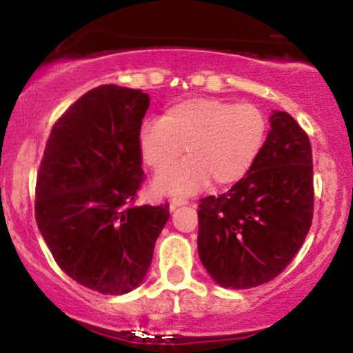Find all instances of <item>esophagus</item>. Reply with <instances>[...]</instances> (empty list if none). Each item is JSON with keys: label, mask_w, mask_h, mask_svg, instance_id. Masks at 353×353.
Here are the masks:
<instances>
[{"label": "esophagus", "mask_w": 353, "mask_h": 353, "mask_svg": "<svg viewBox=\"0 0 353 353\" xmlns=\"http://www.w3.org/2000/svg\"><path fill=\"white\" fill-rule=\"evenodd\" d=\"M185 204H189V201L183 196H176V197H172V199H170V208H172V209H176L179 206H185Z\"/></svg>", "instance_id": "esophagus-1"}]
</instances>
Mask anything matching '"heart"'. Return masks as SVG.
Returning <instances> with one entry per match:
<instances>
[{"mask_svg":"<svg viewBox=\"0 0 353 353\" xmlns=\"http://www.w3.org/2000/svg\"><path fill=\"white\" fill-rule=\"evenodd\" d=\"M268 119L253 103L196 97L170 105L162 119H149L139 129V149L154 172L182 157L190 161L156 179L159 191L191 194L212 179L233 184L253 168L265 145Z\"/></svg>","mask_w":353,"mask_h":353,"instance_id":"1","label":"heart"}]
</instances>
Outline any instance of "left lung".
Returning <instances> with one entry per match:
<instances>
[{
  "label": "left lung",
  "instance_id": "obj_1",
  "mask_svg": "<svg viewBox=\"0 0 353 353\" xmlns=\"http://www.w3.org/2000/svg\"><path fill=\"white\" fill-rule=\"evenodd\" d=\"M265 145L228 192L201 199L197 251L224 288L245 290L276 278L295 258L313 218V159L307 132L273 112Z\"/></svg>",
  "mask_w": 353,
  "mask_h": 353
}]
</instances>
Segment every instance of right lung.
Instances as JSON below:
<instances>
[{
  "label": "right lung",
  "mask_w": 353,
  "mask_h": 353,
  "mask_svg": "<svg viewBox=\"0 0 353 353\" xmlns=\"http://www.w3.org/2000/svg\"><path fill=\"white\" fill-rule=\"evenodd\" d=\"M149 95L100 85L53 123L34 188V218L57 265L103 295L144 280L169 204L135 206L144 184L139 129Z\"/></svg>",
  "instance_id": "1"
}]
</instances>
